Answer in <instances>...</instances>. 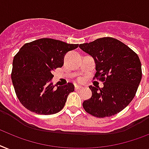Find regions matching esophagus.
<instances>
[{
	"label": "esophagus",
	"instance_id": "esophagus-1",
	"mask_svg": "<svg viewBox=\"0 0 149 149\" xmlns=\"http://www.w3.org/2000/svg\"><path fill=\"white\" fill-rule=\"evenodd\" d=\"M81 87L80 86H75V90H79V89H80Z\"/></svg>",
	"mask_w": 149,
	"mask_h": 149
}]
</instances>
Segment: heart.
I'll list each match as a JSON object with an SVG mask.
<instances>
[{"instance_id":"1","label":"heart","mask_w":149,"mask_h":149,"mask_svg":"<svg viewBox=\"0 0 149 149\" xmlns=\"http://www.w3.org/2000/svg\"><path fill=\"white\" fill-rule=\"evenodd\" d=\"M83 82H84V79H83V78H79L78 80H77V83H83Z\"/></svg>"}]
</instances>
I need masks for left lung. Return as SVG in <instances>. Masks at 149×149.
<instances>
[{"label": "left lung", "mask_w": 149, "mask_h": 149, "mask_svg": "<svg viewBox=\"0 0 149 149\" xmlns=\"http://www.w3.org/2000/svg\"><path fill=\"white\" fill-rule=\"evenodd\" d=\"M79 47L94 58L96 70L94 78L103 82L102 88L89 86L92 97L83 102V109L98 118L117 114L133 100L141 82L139 56L112 37L99 38Z\"/></svg>", "instance_id": "8db88e82"}]
</instances>
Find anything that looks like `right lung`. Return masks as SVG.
I'll return each mask as SVG.
<instances>
[{"label":"right lung","mask_w":149,"mask_h":149,"mask_svg":"<svg viewBox=\"0 0 149 149\" xmlns=\"http://www.w3.org/2000/svg\"><path fill=\"white\" fill-rule=\"evenodd\" d=\"M78 47L42 38L20 48L13 60L11 79L16 95L25 108L40 115L55 114L62 110L74 86L68 83L55 89L51 83L53 72L62 67L66 53Z\"/></svg>","instance_id":"right-lung-1"}]
</instances>
